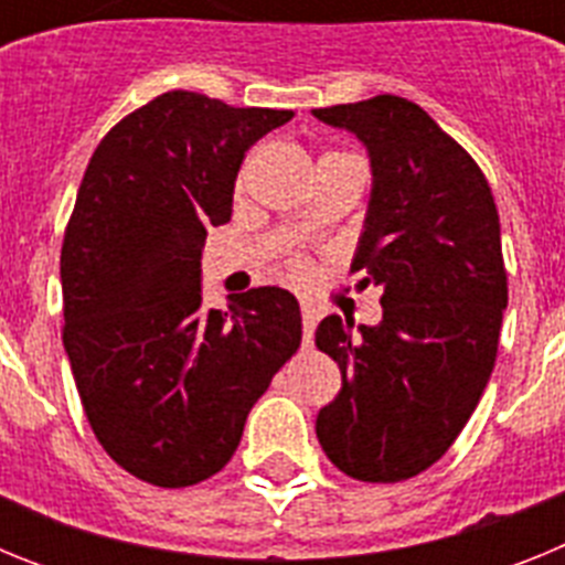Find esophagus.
Listing matches in <instances>:
<instances>
[{
    "label": "esophagus",
    "mask_w": 565,
    "mask_h": 565,
    "mask_svg": "<svg viewBox=\"0 0 565 565\" xmlns=\"http://www.w3.org/2000/svg\"><path fill=\"white\" fill-rule=\"evenodd\" d=\"M317 319H319L317 308H311V306H302V337H306V342H311V337H313V328H317Z\"/></svg>",
    "instance_id": "34e87169"
}]
</instances>
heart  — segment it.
I'll return each mask as SVG.
<instances>
[{
  "label": "heart",
  "instance_id": "heart-1",
  "mask_svg": "<svg viewBox=\"0 0 565 565\" xmlns=\"http://www.w3.org/2000/svg\"><path fill=\"white\" fill-rule=\"evenodd\" d=\"M288 271H291V277H294V279H306V277H308V266H306V259L294 257L291 263H288Z\"/></svg>",
  "mask_w": 565,
  "mask_h": 565
}]
</instances>
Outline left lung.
Masks as SVG:
<instances>
[{
  "label": "left lung",
  "mask_w": 565,
  "mask_h": 565,
  "mask_svg": "<svg viewBox=\"0 0 565 565\" xmlns=\"http://www.w3.org/2000/svg\"><path fill=\"white\" fill-rule=\"evenodd\" d=\"M371 152L373 198L351 274L382 288L376 328L326 317L317 348L342 391L317 438L344 476L396 483L450 450L495 367L507 308L501 223L476 158L418 104L373 96L313 109Z\"/></svg>",
  "instance_id": "8db88e82"
}]
</instances>
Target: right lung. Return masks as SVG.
<instances>
[{
    "mask_svg": "<svg viewBox=\"0 0 565 565\" xmlns=\"http://www.w3.org/2000/svg\"><path fill=\"white\" fill-rule=\"evenodd\" d=\"M291 109L172 89L124 115L87 163L62 243L64 351L107 456L152 487L221 472L302 339L286 288L201 308L209 226L232 221L248 147Z\"/></svg>",
    "mask_w": 565,
    "mask_h": 565,
    "instance_id": "add662e5",
    "label": "right lung"
}]
</instances>
